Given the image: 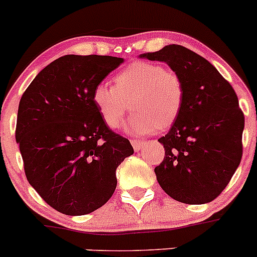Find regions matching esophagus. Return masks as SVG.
Here are the masks:
<instances>
[{"label":"esophagus","mask_w":257,"mask_h":257,"mask_svg":"<svg viewBox=\"0 0 257 257\" xmlns=\"http://www.w3.org/2000/svg\"><path fill=\"white\" fill-rule=\"evenodd\" d=\"M131 143L132 146H133L134 151H139V149H142V147H143L144 142L143 141H139V139H131Z\"/></svg>","instance_id":"obj_1"}]
</instances>
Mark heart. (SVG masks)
Segmentation results:
<instances>
[{
  "mask_svg": "<svg viewBox=\"0 0 257 257\" xmlns=\"http://www.w3.org/2000/svg\"><path fill=\"white\" fill-rule=\"evenodd\" d=\"M93 103L104 123L118 128L124 115L134 111L128 128L136 134L168 131L184 104V85L178 74L159 64L136 61L114 76V85L99 83L93 89Z\"/></svg>",
  "mask_w": 257,
  "mask_h": 257,
  "instance_id": "obj_1",
  "label": "heart"
}]
</instances>
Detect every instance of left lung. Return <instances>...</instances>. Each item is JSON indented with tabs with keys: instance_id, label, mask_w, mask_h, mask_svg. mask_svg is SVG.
Returning a JSON list of instances; mask_svg holds the SVG:
<instances>
[{
	"instance_id": "8db88e82",
	"label": "left lung",
	"mask_w": 257,
	"mask_h": 257,
	"mask_svg": "<svg viewBox=\"0 0 257 257\" xmlns=\"http://www.w3.org/2000/svg\"><path fill=\"white\" fill-rule=\"evenodd\" d=\"M139 57L166 62L184 85L183 109L158 139L166 154L154 168L157 181L179 202H211L227 186L242 157L245 116L237 95L210 61L181 45Z\"/></svg>"
}]
</instances>
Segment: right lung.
I'll use <instances>...</instances> for the list:
<instances>
[{
  "label": "right lung",
  "instance_id": "right-lung-1",
  "mask_svg": "<svg viewBox=\"0 0 257 257\" xmlns=\"http://www.w3.org/2000/svg\"><path fill=\"white\" fill-rule=\"evenodd\" d=\"M121 57L65 55L42 69L19 104L16 142L29 183L42 200L69 216L105 205L116 168L134 153L93 103V89Z\"/></svg>",
  "mask_w": 257,
  "mask_h": 257
}]
</instances>
